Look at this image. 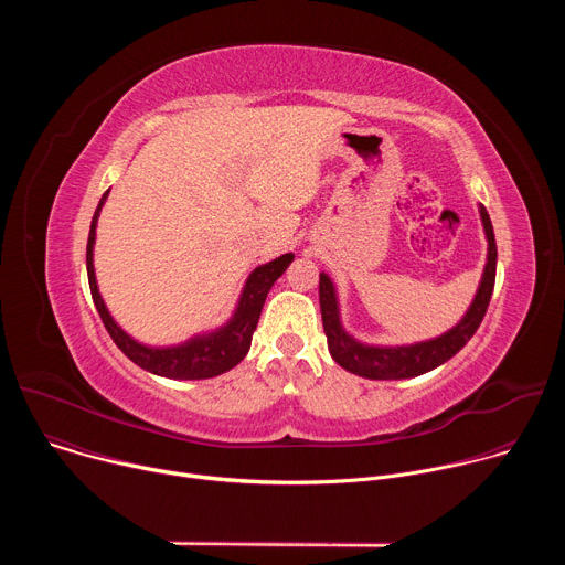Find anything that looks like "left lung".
<instances>
[{"instance_id": "obj_1", "label": "left lung", "mask_w": 565, "mask_h": 565, "mask_svg": "<svg viewBox=\"0 0 565 565\" xmlns=\"http://www.w3.org/2000/svg\"><path fill=\"white\" fill-rule=\"evenodd\" d=\"M480 218L488 234V264H486V270H482L478 292L458 324L436 340H427L409 347H366L358 342L342 329L333 281L324 273L319 275L321 321H324L329 351L342 369L369 380L416 377L445 364L471 340V335L480 327L482 317L488 312L492 290H494V279H497V238H494L490 214L482 205H480Z\"/></svg>"}]
</instances>
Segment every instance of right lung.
<instances>
[{
  "mask_svg": "<svg viewBox=\"0 0 565 565\" xmlns=\"http://www.w3.org/2000/svg\"><path fill=\"white\" fill-rule=\"evenodd\" d=\"M107 196H109V190L103 194L98 210L94 214V221H92L89 241H87V275H89V288H92L94 303L100 312V319H103L107 333L116 342V347L140 369L156 373V375H163V377H172V380H205V377L221 375V373L230 371L232 366H236L250 351L253 333L259 324V315H262L264 301L268 297V290L286 273V268L290 266V262L295 257L288 253L270 264L255 268V273L246 281L244 292H241V299H238V306H236L232 319L218 331L192 338L190 342H185L181 347H168V349L145 347V344L136 342L134 338H129L116 324L100 292H98L96 273H94V244H96V223H98V216H100V210H103V203L107 201Z\"/></svg>",
  "mask_w": 565,
  "mask_h": 565,
  "instance_id": "right-lung-1",
  "label": "right lung"
}]
</instances>
